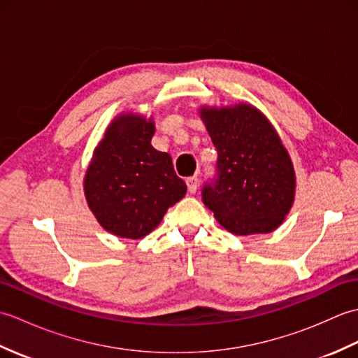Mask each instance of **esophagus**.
Segmentation results:
<instances>
[{"mask_svg":"<svg viewBox=\"0 0 358 358\" xmlns=\"http://www.w3.org/2000/svg\"><path fill=\"white\" fill-rule=\"evenodd\" d=\"M186 185H187V191L191 194H195L196 189H199V177H196V175H194V177H189L186 180Z\"/></svg>","mask_w":358,"mask_h":358,"instance_id":"esophagus-1","label":"esophagus"}]
</instances>
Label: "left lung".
I'll use <instances>...</instances> for the list:
<instances>
[{"label":"left lung","mask_w":358,"mask_h":358,"mask_svg":"<svg viewBox=\"0 0 358 358\" xmlns=\"http://www.w3.org/2000/svg\"><path fill=\"white\" fill-rule=\"evenodd\" d=\"M218 152L217 175L203 187V203L235 235L268 234L292 208L295 172L275 129L250 104L201 108Z\"/></svg>","instance_id":"left-lung-1"}]
</instances>
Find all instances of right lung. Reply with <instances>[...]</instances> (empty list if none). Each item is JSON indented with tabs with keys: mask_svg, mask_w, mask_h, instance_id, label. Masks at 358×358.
Here are the masks:
<instances>
[{
	"mask_svg": "<svg viewBox=\"0 0 358 358\" xmlns=\"http://www.w3.org/2000/svg\"><path fill=\"white\" fill-rule=\"evenodd\" d=\"M154 121L124 113L106 129L85 177L89 209L106 231L143 238L186 195L172 158L152 148Z\"/></svg>",
	"mask_w": 358,
	"mask_h": 358,
	"instance_id": "right-lung-1",
	"label": "right lung"
}]
</instances>
